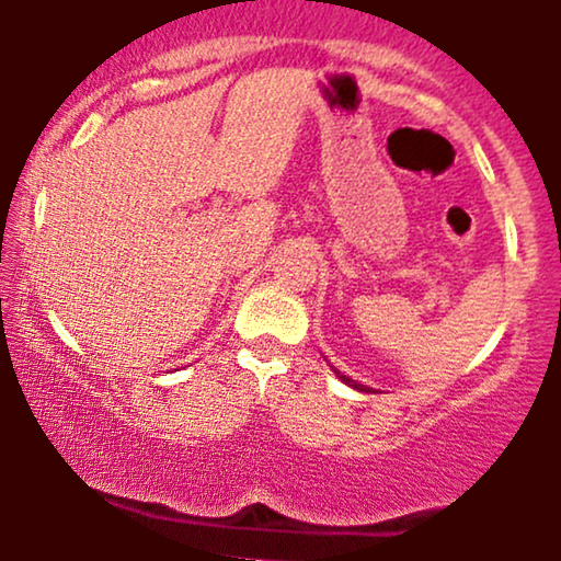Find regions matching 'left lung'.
Listing matches in <instances>:
<instances>
[{"mask_svg": "<svg viewBox=\"0 0 561 561\" xmlns=\"http://www.w3.org/2000/svg\"><path fill=\"white\" fill-rule=\"evenodd\" d=\"M332 371H334V377L340 379V382H345V385H347V388H353V390H358V392H371V388H366V385L356 382V379H351L347 375H343V371L334 369V366H332Z\"/></svg>", "mask_w": 561, "mask_h": 561, "instance_id": "left-lung-1", "label": "left lung"}]
</instances>
